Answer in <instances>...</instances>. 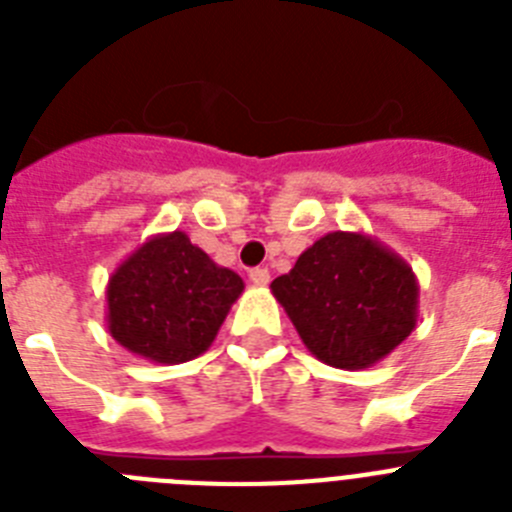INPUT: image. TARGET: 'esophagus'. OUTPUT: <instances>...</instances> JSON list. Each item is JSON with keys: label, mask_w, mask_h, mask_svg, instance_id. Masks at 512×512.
Masks as SVG:
<instances>
[{"label": "esophagus", "mask_w": 512, "mask_h": 512, "mask_svg": "<svg viewBox=\"0 0 512 512\" xmlns=\"http://www.w3.org/2000/svg\"><path fill=\"white\" fill-rule=\"evenodd\" d=\"M248 279H251L256 287H266V284L271 282V274H269V269H264V266H256V269L248 271Z\"/></svg>", "instance_id": "obj_1"}]
</instances>
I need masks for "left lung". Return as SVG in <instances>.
Returning a JSON list of instances; mask_svg holds the SVG:
<instances>
[{
	"label": "left lung",
	"instance_id": "obj_1",
	"mask_svg": "<svg viewBox=\"0 0 512 512\" xmlns=\"http://www.w3.org/2000/svg\"><path fill=\"white\" fill-rule=\"evenodd\" d=\"M413 266L364 233L323 235L271 295L312 356L336 369H366L392 354L418 320Z\"/></svg>",
	"mask_w": 512,
	"mask_h": 512
}]
</instances>
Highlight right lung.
<instances>
[{
  "label": "right lung",
  "mask_w": 512,
  "mask_h": 512,
  "mask_svg": "<svg viewBox=\"0 0 512 512\" xmlns=\"http://www.w3.org/2000/svg\"><path fill=\"white\" fill-rule=\"evenodd\" d=\"M241 292L243 279L217 266L187 233H158L107 282V330L130 354L184 364L210 348Z\"/></svg>",
  "instance_id": "1"
}]
</instances>
